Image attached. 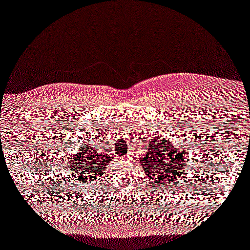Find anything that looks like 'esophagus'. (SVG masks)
Instances as JSON below:
<instances>
[{"label": "esophagus", "instance_id": "esophagus-1", "mask_svg": "<svg viewBox=\"0 0 250 250\" xmlns=\"http://www.w3.org/2000/svg\"><path fill=\"white\" fill-rule=\"evenodd\" d=\"M129 157H130L129 155H125V156H123L122 159H123V160H129Z\"/></svg>", "mask_w": 250, "mask_h": 250}]
</instances>
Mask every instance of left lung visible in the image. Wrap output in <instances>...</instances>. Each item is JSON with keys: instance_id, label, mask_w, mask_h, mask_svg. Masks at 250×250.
<instances>
[{"instance_id": "obj_1", "label": "left lung", "mask_w": 250, "mask_h": 250, "mask_svg": "<svg viewBox=\"0 0 250 250\" xmlns=\"http://www.w3.org/2000/svg\"><path fill=\"white\" fill-rule=\"evenodd\" d=\"M171 141L156 136L148 142L147 152L140 162L144 172L155 186H165L176 181L184 172V163L188 161V153L183 146L179 149Z\"/></svg>"}]
</instances>
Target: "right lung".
<instances>
[{
    "label": "right lung",
    "instance_id": "add662e5",
    "mask_svg": "<svg viewBox=\"0 0 250 250\" xmlns=\"http://www.w3.org/2000/svg\"><path fill=\"white\" fill-rule=\"evenodd\" d=\"M109 161L110 157L107 154H99L89 144H83L80 151L74 155V159L69 161V171H72V179L79 181L80 186H85L99 178Z\"/></svg>",
    "mask_w": 250,
    "mask_h": 250
}]
</instances>
